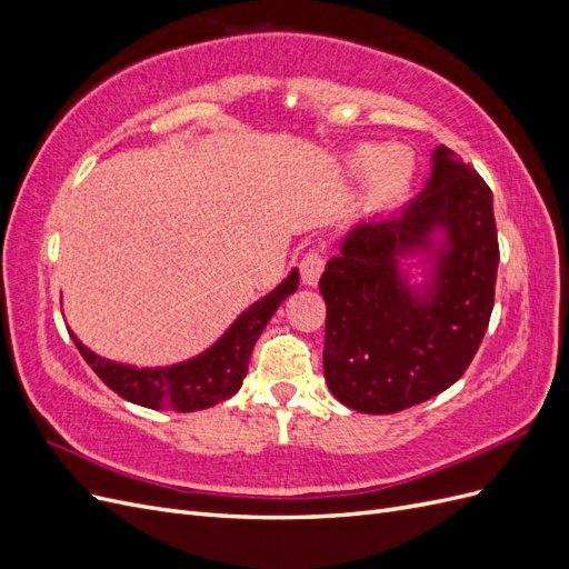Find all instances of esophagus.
Returning <instances> with one entry per match:
<instances>
[{
	"label": "esophagus",
	"mask_w": 569,
	"mask_h": 569,
	"mask_svg": "<svg viewBox=\"0 0 569 569\" xmlns=\"http://www.w3.org/2000/svg\"><path fill=\"white\" fill-rule=\"evenodd\" d=\"M299 270H301V280H303V284H311V287H316V284H318V280H320L322 270H325V256H322V251H318V249H308V251L303 253V258H301Z\"/></svg>",
	"instance_id": "obj_1"
}]
</instances>
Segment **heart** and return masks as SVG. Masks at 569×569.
<instances>
[{
  "label": "heart",
  "mask_w": 569,
  "mask_h": 569,
  "mask_svg": "<svg viewBox=\"0 0 569 569\" xmlns=\"http://www.w3.org/2000/svg\"><path fill=\"white\" fill-rule=\"evenodd\" d=\"M349 166L353 173L370 168L366 199L372 209H389V206L399 203L408 194L412 176H416L412 153L401 147L385 149L377 153V159L375 149H358L351 153Z\"/></svg>",
  "instance_id": "b5f03b06"
}]
</instances>
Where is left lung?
<instances>
[{"instance_id":"8db88e82","label":"left lung","mask_w":569,"mask_h":569,"mask_svg":"<svg viewBox=\"0 0 569 569\" xmlns=\"http://www.w3.org/2000/svg\"><path fill=\"white\" fill-rule=\"evenodd\" d=\"M447 230L433 284L412 298L395 258ZM498 232L493 197L456 151H435L432 178L401 213L358 226L330 258L325 380L358 412L389 416L449 389L468 370L493 311Z\"/></svg>"}]
</instances>
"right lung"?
Wrapping results in <instances>:
<instances>
[{"label": "right lung", "instance_id": "obj_1", "mask_svg": "<svg viewBox=\"0 0 569 569\" xmlns=\"http://www.w3.org/2000/svg\"><path fill=\"white\" fill-rule=\"evenodd\" d=\"M299 287V272L295 270L289 278L274 289L266 299L253 303L249 311L239 318L226 332L216 347L203 356L180 363L173 368L157 370H137L128 366H118L113 360L99 358L73 337L78 351L88 360V366L97 377L126 401L140 403L147 408H166L178 412H192L211 408L220 401L230 399L242 387L249 358L256 347L258 337L266 330V325L278 311L280 303L295 295Z\"/></svg>", "mask_w": 569, "mask_h": 569}]
</instances>
